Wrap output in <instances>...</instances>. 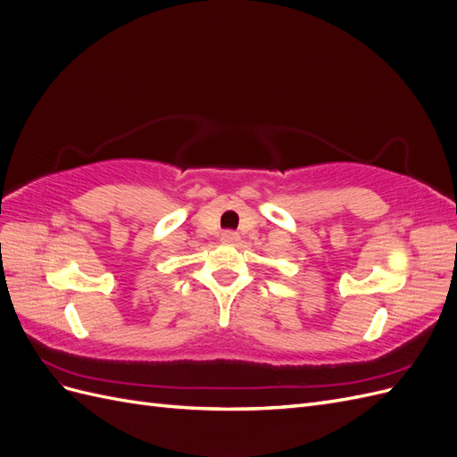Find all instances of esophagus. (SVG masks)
<instances>
[{
    "label": "esophagus",
    "mask_w": 457,
    "mask_h": 457,
    "mask_svg": "<svg viewBox=\"0 0 457 457\" xmlns=\"http://www.w3.org/2000/svg\"><path fill=\"white\" fill-rule=\"evenodd\" d=\"M238 232H234V230H225L223 234H220V240H223L225 244H234V242H238Z\"/></svg>",
    "instance_id": "1"
}]
</instances>
